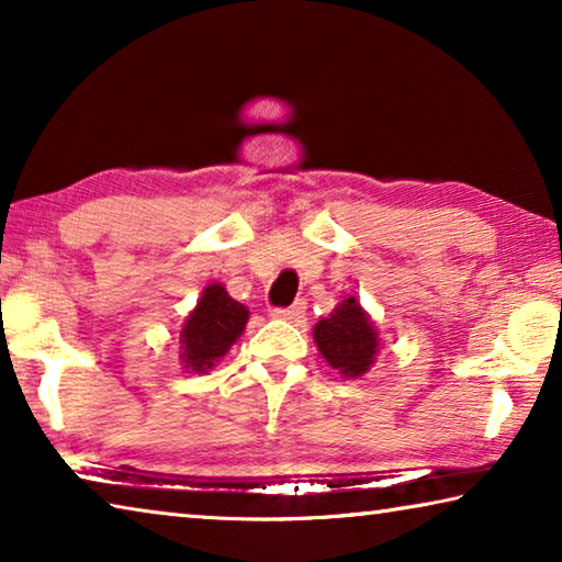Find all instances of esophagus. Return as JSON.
<instances>
[{"label": "esophagus", "instance_id": "obj_1", "mask_svg": "<svg viewBox=\"0 0 562 562\" xmlns=\"http://www.w3.org/2000/svg\"><path fill=\"white\" fill-rule=\"evenodd\" d=\"M270 315L274 317V319H284V322H292V325H300V322H304V315H307V304L304 302H294L292 307H278V310H272Z\"/></svg>", "mask_w": 562, "mask_h": 562}]
</instances>
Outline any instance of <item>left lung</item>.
Here are the masks:
<instances>
[{
  "label": "left lung",
  "mask_w": 562,
  "mask_h": 562,
  "mask_svg": "<svg viewBox=\"0 0 562 562\" xmlns=\"http://www.w3.org/2000/svg\"><path fill=\"white\" fill-rule=\"evenodd\" d=\"M322 359L341 376L359 379L374 367L382 337L357 297H345L312 329Z\"/></svg>",
  "instance_id": "left-lung-1"
}]
</instances>
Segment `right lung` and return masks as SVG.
Listing matches in <instances>:
<instances>
[{"mask_svg":"<svg viewBox=\"0 0 562 562\" xmlns=\"http://www.w3.org/2000/svg\"><path fill=\"white\" fill-rule=\"evenodd\" d=\"M250 310L227 294L223 282H211L180 327L178 359L190 374H205L245 331Z\"/></svg>","mask_w":562,"mask_h":562,"instance_id":"obj_1","label":"right lung"}]
</instances>
